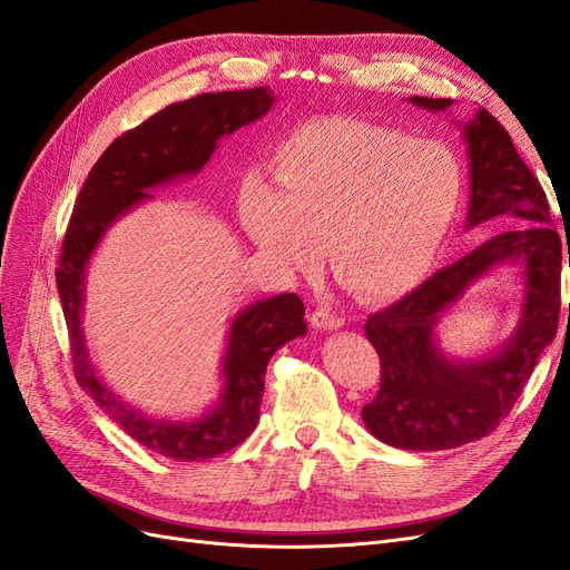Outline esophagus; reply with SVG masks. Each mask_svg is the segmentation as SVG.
Returning <instances> with one entry per match:
<instances>
[{
  "label": "esophagus",
  "mask_w": 570,
  "mask_h": 570,
  "mask_svg": "<svg viewBox=\"0 0 570 570\" xmlns=\"http://www.w3.org/2000/svg\"><path fill=\"white\" fill-rule=\"evenodd\" d=\"M312 325L316 327V331H340V327L344 325V318L333 314L331 308H316V312L312 314Z\"/></svg>",
  "instance_id": "1"
}]
</instances>
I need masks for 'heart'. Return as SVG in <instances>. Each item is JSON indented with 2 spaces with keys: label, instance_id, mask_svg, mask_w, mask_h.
Segmentation results:
<instances>
[{
  "label": "heart",
  "instance_id": "b5f03b06",
  "mask_svg": "<svg viewBox=\"0 0 570 570\" xmlns=\"http://www.w3.org/2000/svg\"><path fill=\"white\" fill-rule=\"evenodd\" d=\"M271 178L239 185L237 218L289 275L323 264L364 299L411 289L435 264L463 199L452 147L350 116L308 120L275 145Z\"/></svg>",
  "mask_w": 570,
  "mask_h": 570
}]
</instances>
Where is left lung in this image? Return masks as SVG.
Instances as JSON below:
<instances>
[{
	"label": "left lung",
	"instance_id": "1",
	"mask_svg": "<svg viewBox=\"0 0 570 570\" xmlns=\"http://www.w3.org/2000/svg\"><path fill=\"white\" fill-rule=\"evenodd\" d=\"M409 101L446 116L454 105V99L430 97ZM452 120L469 157L465 230L488 220L515 226L492 235L366 321V335L381 354L383 377L361 419L373 438L396 450L442 452L490 435L521 396L559 325L561 239L549 226V204L538 178L492 114L478 109L469 120ZM502 265L519 267L524 283L514 333L490 355H446L439 347L436 325L465 288Z\"/></svg>",
	"mask_w": 570,
	"mask_h": 570
}]
</instances>
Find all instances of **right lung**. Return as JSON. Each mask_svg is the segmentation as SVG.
Returning a JSON list of instances; mask_svg holds the SVG:
<instances>
[{"mask_svg":"<svg viewBox=\"0 0 570 570\" xmlns=\"http://www.w3.org/2000/svg\"><path fill=\"white\" fill-rule=\"evenodd\" d=\"M273 105L271 88H252L197 95L154 114L101 154L80 189L63 237L57 289L78 383L135 442L176 461L214 459L252 433L271 356L289 340L306 335L304 304L297 295H275L237 312L220 361L218 400L197 419H164L128 404L99 375L82 327L85 275L114 223L154 199L149 189L195 178L223 137L262 120Z\"/></svg>","mask_w":570,"mask_h":570,"instance_id":"obj_1","label":"right lung"}]
</instances>
